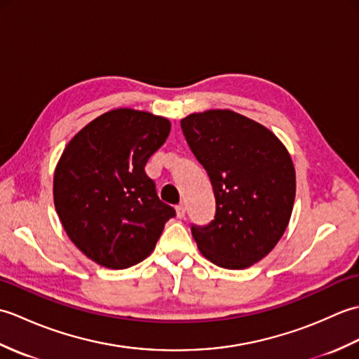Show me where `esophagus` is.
Returning a JSON list of instances; mask_svg holds the SVG:
<instances>
[{
	"label": "esophagus",
	"mask_w": 359,
	"mask_h": 359,
	"mask_svg": "<svg viewBox=\"0 0 359 359\" xmlns=\"http://www.w3.org/2000/svg\"><path fill=\"white\" fill-rule=\"evenodd\" d=\"M175 212H177V217H185V215H187V208H185V205L184 203H179L177 207H175Z\"/></svg>",
	"instance_id": "esophagus-1"
}]
</instances>
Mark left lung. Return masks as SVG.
<instances>
[{
    "label": "left lung",
    "instance_id": "1",
    "mask_svg": "<svg viewBox=\"0 0 359 359\" xmlns=\"http://www.w3.org/2000/svg\"><path fill=\"white\" fill-rule=\"evenodd\" d=\"M180 126L216 197L215 219L191 225L197 247L217 266L247 269L276 247L288 225L292 157L270 129L230 109L189 114Z\"/></svg>",
    "mask_w": 359,
    "mask_h": 359
}]
</instances>
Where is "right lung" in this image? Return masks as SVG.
Returning a JSON list of instances; mask_svg holds the SVG:
<instances>
[{
	"label": "right lung",
	"mask_w": 359,
	"mask_h": 359,
	"mask_svg": "<svg viewBox=\"0 0 359 359\" xmlns=\"http://www.w3.org/2000/svg\"><path fill=\"white\" fill-rule=\"evenodd\" d=\"M170 120L128 108L103 114L67 143L53 174V203L69 239L106 269L147 259L175 211L144 172Z\"/></svg>",
	"instance_id": "obj_1"
}]
</instances>
